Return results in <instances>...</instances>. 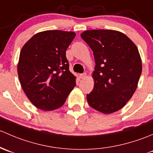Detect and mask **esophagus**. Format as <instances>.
<instances>
[{"mask_svg": "<svg viewBox=\"0 0 153 153\" xmlns=\"http://www.w3.org/2000/svg\"><path fill=\"white\" fill-rule=\"evenodd\" d=\"M87 76V74H86L85 73H83V74H79V78L80 79H85Z\"/></svg>", "mask_w": 153, "mask_h": 153, "instance_id": "obj_1", "label": "esophagus"}]
</instances>
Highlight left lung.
<instances>
[{
  "instance_id": "obj_1",
  "label": "left lung",
  "mask_w": 153,
  "mask_h": 153,
  "mask_svg": "<svg viewBox=\"0 0 153 153\" xmlns=\"http://www.w3.org/2000/svg\"><path fill=\"white\" fill-rule=\"evenodd\" d=\"M81 37L94 52V89L87 94L91 108L105 114L122 109L138 87L142 62L138 48L124 33L88 30Z\"/></svg>"
}]
</instances>
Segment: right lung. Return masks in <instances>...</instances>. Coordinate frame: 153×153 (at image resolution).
<instances>
[{
  "mask_svg": "<svg viewBox=\"0 0 153 153\" xmlns=\"http://www.w3.org/2000/svg\"><path fill=\"white\" fill-rule=\"evenodd\" d=\"M74 31L48 30L34 34L20 51L18 74L30 102L39 109L60 108L76 86V76L69 71L65 56L74 39Z\"/></svg>",
  "mask_w": 153,
  "mask_h": 153,
  "instance_id": "1",
  "label": "right lung"
}]
</instances>
